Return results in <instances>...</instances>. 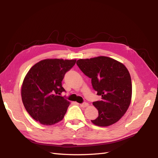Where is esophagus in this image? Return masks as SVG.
<instances>
[{"mask_svg":"<svg viewBox=\"0 0 158 158\" xmlns=\"http://www.w3.org/2000/svg\"><path fill=\"white\" fill-rule=\"evenodd\" d=\"M80 106H81V107H83V108H85V107L88 106V103L83 102V103H82V104H80Z\"/></svg>","mask_w":158,"mask_h":158,"instance_id":"esophagus-1","label":"esophagus"}]
</instances>
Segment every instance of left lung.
<instances>
[{
    "label": "left lung",
    "mask_w": 158,
    "mask_h": 158,
    "mask_svg": "<svg viewBox=\"0 0 158 158\" xmlns=\"http://www.w3.org/2000/svg\"><path fill=\"white\" fill-rule=\"evenodd\" d=\"M77 64L92 79L93 88L101 100L93 102L98 116L91 120L96 126H109L126 113L132 98V81L128 70L121 63L106 56L79 59Z\"/></svg>",
    "instance_id": "left-lung-1"
}]
</instances>
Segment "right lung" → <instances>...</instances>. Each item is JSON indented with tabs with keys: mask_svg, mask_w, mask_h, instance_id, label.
I'll list each match as a JSON object with an SVG mask.
<instances>
[{
	"mask_svg": "<svg viewBox=\"0 0 158 158\" xmlns=\"http://www.w3.org/2000/svg\"><path fill=\"white\" fill-rule=\"evenodd\" d=\"M76 60L45 59L32 66L23 79L21 95L26 110L43 125L51 126L62 120L70 102L61 95L65 73Z\"/></svg>",
	"mask_w": 158,
	"mask_h": 158,
	"instance_id": "add662e5",
	"label": "right lung"
}]
</instances>
